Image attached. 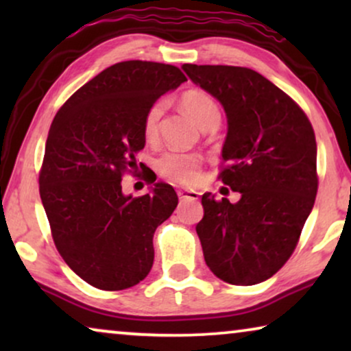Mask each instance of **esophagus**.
I'll list each match as a JSON object with an SVG mask.
<instances>
[{"label":"esophagus","instance_id":"esophagus-1","mask_svg":"<svg viewBox=\"0 0 351 351\" xmlns=\"http://www.w3.org/2000/svg\"><path fill=\"white\" fill-rule=\"evenodd\" d=\"M177 195H179L180 199L196 201L199 198V193L196 190H179V191H177Z\"/></svg>","mask_w":351,"mask_h":351}]
</instances>
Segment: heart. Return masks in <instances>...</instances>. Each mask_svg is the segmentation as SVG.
I'll return each mask as SVG.
<instances>
[{
    "mask_svg": "<svg viewBox=\"0 0 351 351\" xmlns=\"http://www.w3.org/2000/svg\"><path fill=\"white\" fill-rule=\"evenodd\" d=\"M180 105L184 112L198 124L199 128L208 126L213 123H220V110L215 100L210 97L204 90H189L182 95ZM165 105L162 102L153 104L147 110L145 117H143V134L147 138L156 136L158 121H160ZM201 160L199 156L191 155V153H179L169 152L165 153L160 160H158V169L167 179L179 182V184H193L199 176Z\"/></svg>",
    "mask_w": 351,
    "mask_h": 351,
    "instance_id": "b5f03b06",
    "label": "heart"
}]
</instances>
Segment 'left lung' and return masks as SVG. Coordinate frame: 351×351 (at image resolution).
I'll list each match as a JSON object with an SVG mask.
<instances>
[{"label":"left lung","instance_id":"left-lung-1","mask_svg":"<svg viewBox=\"0 0 351 351\" xmlns=\"http://www.w3.org/2000/svg\"><path fill=\"white\" fill-rule=\"evenodd\" d=\"M196 86L227 114L222 182L241 198L230 203L204 193L196 225L206 265L230 285L251 286L285 265L313 209V128L289 95L243 66L184 64Z\"/></svg>","mask_w":351,"mask_h":351}]
</instances>
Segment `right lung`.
<instances>
[{"label":"right lung","instance_id":"right-lung-1","mask_svg":"<svg viewBox=\"0 0 351 351\" xmlns=\"http://www.w3.org/2000/svg\"><path fill=\"white\" fill-rule=\"evenodd\" d=\"M185 81L174 65L119 62L76 90L51 124L41 201L57 251L97 289H128L152 270L153 234L179 198L165 182L132 198L123 193L121 176L138 169L147 110Z\"/></svg>","mask_w":351,"mask_h":351}]
</instances>
